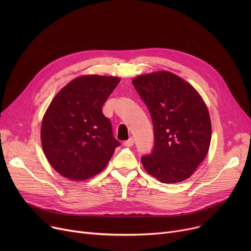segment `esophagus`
<instances>
[{
	"label": "esophagus",
	"instance_id": "esophagus-1",
	"mask_svg": "<svg viewBox=\"0 0 251 251\" xmlns=\"http://www.w3.org/2000/svg\"><path fill=\"white\" fill-rule=\"evenodd\" d=\"M133 144H134V140H133L132 137H130L128 140H126V141L124 142V146H125V147H128V148L132 147Z\"/></svg>",
	"mask_w": 251,
	"mask_h": 251
}]
</instances>
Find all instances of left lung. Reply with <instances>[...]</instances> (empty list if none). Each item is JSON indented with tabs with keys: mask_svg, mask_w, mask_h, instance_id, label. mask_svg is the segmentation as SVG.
Segmentation results:
<instances>
[{
	"mask_svg": "<svg viewBox=\"0 0 251 251\" xmlns=\"http://www.w3.org/2000/svg\"><path fill=\"white\" fill-rule=\"evenodd\" d=\"M150 110L154 147L141 157L147 172L162 183L188 179L207 154L212 122L201 96L169 71L139 75L132 80Z\"/></svg>",
	"mask_w": 251,
	"mask_h": 251,
	"instance_id": "left-lung-1",
	"label": "left lung"
}]
</instances>
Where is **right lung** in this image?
Wrapping results in <instances>:
<instances>
[{
  "label": "right lung",
  "instance_id": "right-lung-1",
  "mask_svg": "<svg viewBox=\"0 0 251 251\" xmlns=\"http://www.w3.org/2000/svg\"><path fill=\"white\" fill-rule=\"evenodd\" d=\"M119 82L116 76L82 75L50 101L43 118L41 140L48 162L61 176L88 180L107 167L120 146L101 111Z\"/></svg>",
  "mask_w": 251,
  "mask_h": 251
}]
</instances>
